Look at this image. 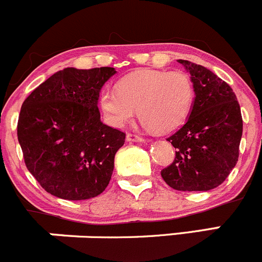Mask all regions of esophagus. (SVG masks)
Here are the masks:
<instances>
[{"label": "esophagus", "instance_id": "obj_1", "mask_svg": "<svg viewBox=\"0 0 262 262\" xmlns=\"http://www.w3.org/2000/svg\"><path fill=\"white\" fill-rule=\"evenodd\" d=\"M126 139H127V141H144V137L140 136V135L137 134H132V132H128V134L126 135Z\"/></svg>", "mask_w": 262, "mask_h": 262}]
</instances>
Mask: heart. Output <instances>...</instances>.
Masks as SVG:
<instances>
[{"label": "heart", "instance_id": "obj_1", "mask_svg": "<svg viewBox=\"0 0 262 262\" xmlns=\"http://www.w3.org/2000/svg\"><path fill=\"white\" fill-rule=\"evenodd\" d=\"M195 102L191 77L181 70H141L118 81L117 89L105 86L99 94V107L105 122L122 127L139 110L142 123L158 131H170L182 125Z\"/></svg>", "mask_w": 262, "mask_h": 262}]
</instances>
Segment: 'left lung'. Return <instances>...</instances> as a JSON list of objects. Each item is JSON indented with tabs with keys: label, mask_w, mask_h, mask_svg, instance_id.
<instances>
[{
	"label": "left lung",
	"mask_w": 262,
	"mask_h": 262,
	"mask_svg": "<svg viewBox=\"0 0 262 262\" xmlns=\"http://www.w3.org/2000/svg\"><path fill=\"white\" fill-rule=\"evenodd\" d=\"M190 71L195 103L187 122L168 137L176 147L172 164L160 174L178 191L218 187L235 167L243 121L232 88L201 64L180 59Z\"/></svg>",
	"instance_id": "1"
}]
</instances>
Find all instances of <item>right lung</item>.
Instances as JSON below:
<instances>
[{"label": "right lung", "mask_w": 262, "mask_h": 262, "mask_svg": "<svg viewBox=\"0 0 262 262\" xmlns=\"http://www.w3.org/2000/svg\"><path fill=\"white\" fill-rule=\"evenodd\" d=\"M113 67H67L24 100L17 139L25 165L51 195L86 200L110 183L126 134L100 121L98 98Z\"/></svg>", "instance_id": "add662e5"}]
</instances>
